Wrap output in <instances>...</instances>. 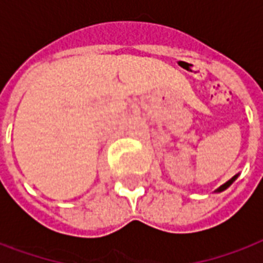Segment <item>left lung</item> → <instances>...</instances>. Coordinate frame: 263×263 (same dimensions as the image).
<instances>
[{"label": "left lung", "mask_w": 263, "mask_h": 263, "mask_svg": "<svg viewBox=\"0 0 263 263\" xmlns=\"http://www.w3.org/2000/svg\"><path fill=\"white\" fill-rule=\"evenodd\" d=\"M235 178H237V176H235V177H233V178H231V180H229V181H227V182H226V184H223V185H221L220 188H219V190H217V192H221V191H224V190H226V188H227V186H230V185H231V182H233V181H234Z\"/></svg>", "instance_id": "1"}]
</instances>
